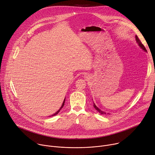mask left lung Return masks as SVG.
I'll use <instances>...</instances> for the list:
<instances>
[{
    "label": "left lung",
    "mask_w": 155,
    "mask_h": 155,
    "mask_svg": "<svg viewBox=\"0 0 155 155\" xmlns=\"http://www.w3.org/2000/svg\"><path fill=\"white\" fill-rule=\"evenodd\" d=\"M135 39H136V41H137V44H138V46H140V48H141L142 49H143L144 51L147 52V49H145V46H144L143 45V44L141 43V41H140V40L139 39V38H138V36H137V35L135 36ZM93 106H94V107L96 109V110H97L98 112H99V113H100V114H109V113H106V112H104V111H103V110H101L100 109L98 108V107L96 106V104L94 103V102H93Z\"/></svg>",
    "instance_id": "8db88e82"
}]
</instances>
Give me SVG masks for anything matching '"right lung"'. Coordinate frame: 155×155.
I'll return each mask as SVG.
<instances>
[{"mask_svg": "<svg viewBox=\"0 0 155 155\" xmlns=\"http://www.w3.org/2000/svg\"><path fill=\"white\" fill-rule=\"evenodd\" d=\"M65 99H64V101H63V103H62V106H61V107H60V109L56 112H55V113L54 114H52V115H51V116H49V117H51V116H55V115H56V114H58L59 112V111L61 110V109L64 107V103H65Z\"/></svg>", "mask_w": 155, "mask_h": 155, "instance_id": "right-lung-1", "label": "right lung"}]
</instances>
